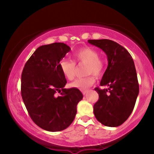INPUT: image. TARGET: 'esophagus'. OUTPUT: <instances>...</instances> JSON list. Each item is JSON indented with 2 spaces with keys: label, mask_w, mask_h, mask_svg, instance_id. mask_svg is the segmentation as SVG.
I'll list each match as a JSON object with an SVG mask.
<instances>
[{
  "label": "esophagus",
  "mask_w": 154,
  "mask_h": 154,
  "mask_svg": "<svg viewBox=\"0 0 154 154\" xmlns=\"http://www.w3.org/2000/svg\"><path fill=\"white\" fill-rule=\"evenodd\" d=\"M88 92V91H87V90H84V91H82V93L83 95H85L86 93H87Z\"/></svg>",
  "instance_id": "esophagus-1"
}]
</instances>
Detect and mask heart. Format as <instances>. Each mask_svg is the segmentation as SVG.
<instances>
[{
	"mask_svg": "<svg viewBox=\"0 0 154 154\" xmlns=\"http://www.w3.org/2000/svg\"><path fill=\"white\" fill-rule=\"evenodd\" d=\"M75 62L87 63L85 67L86 75L93 74L95 76H100L103 70V63L99 59L98 51L90 47H84L77 51L73 55ZM59 69L65 77L69 80H72L75 76V63L72 61L63 59L60 61ZM95 82L93 75L79 77L72 82L69 86L71 88L84 91Z\"/></svg>",
	"mask_w": 154,
	"mask_h": 154,
	"instance_id": "obj_1",
	"label": "heart"
}]
</instances>
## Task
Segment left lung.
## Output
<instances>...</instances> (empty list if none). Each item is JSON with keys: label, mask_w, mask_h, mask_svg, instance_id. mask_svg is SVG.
Instances as JSON below:
<instances>
[{"label": "left lung", "mask_w": 154, "mask_h": 154, "mask_svg": "<svg viewBox=\"0 0 154 154\" xmlns=\"http://www.w3.org/2000/svg\"><path fill=\"white\" fill-rule=\"evenodd\" d=\"M88 43L99 48L106 54L108 66L95 88L99 99L94 104L93 112L98 122L107 127H118L128 119L139 93L137 73L131 55L125 48L107 39L89 40Z\"/></svg>", "instance_id": "8db88e82"}]
</instances>
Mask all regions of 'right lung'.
Segmentation results:
<instances>
[{"label": "right lung", "mask_w": 154, "mask_h": 154, "mask_svg": "<svg viewBox=\"0 0 154 154\" xmlns=\"http://www.w3.org/2000/svg\"><path fill=\"white\" fill-rule=\"evenodd\" d=\"M70 50L63 43L41 45L28 59L22 71L23 101L32 121L47 131H61L68 128L83 98L79 89L64 88L66 79L59 64ZM56 91L61 93L59 97L54 95Z\"/></svg>", "instance_id": "add662e5"}]
</instances>
